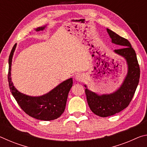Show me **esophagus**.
I'll use <instances>...</instances> for the list:
<instances>
[{
    "label": "esophagus",
    "instance_id": "1",
    "mask_svg": "<svg viewBox=\"0 0 147 147\" xmlns=\"http://www.w3.org/2000/svg\"><path fill=\"white\" fill-rule=\"evenodd\" d=\"M75 78H76V80L77 81H78V82H81V81H82V80H83V79H84V76H83L82 74H76V76H75Z\"/></svg>",
    "mask_w": 147,
    "mask_h": 147
}]
</instances>
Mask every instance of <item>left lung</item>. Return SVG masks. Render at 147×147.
<instances>
[{
	"label": "left lung",
	"instance_id": "8db88e82",
	"mask_svg": "<svg viewBox=\"0 0 147 147\" xmlns=\"http://www.w3.org/2000/svg\"><path fill=\"white\" fill-rule=\"evenodd\" d=\"M107 32L111 42L121 47L114 50V53L126 59L128 72L119 88L109 94H98L89 90L86 85H84L89 108L95 115L102 117L115 115L128 107L135 93L140 77V69L136 52L130 42L111 30L107 28Z\"/></svg>",
	"mask_w": 147,
	"mask_h": 147
}]
</instances>
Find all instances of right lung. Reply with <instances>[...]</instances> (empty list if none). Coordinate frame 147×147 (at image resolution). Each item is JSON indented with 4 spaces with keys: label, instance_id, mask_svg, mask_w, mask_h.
<instances>
[{
    "label": "right lung",
    "instance_id": "obj_1",
    "mask_svg": "<svg viewBox=\"0 0 147 147\" xmlns=\"http://www.w3.org/2000/svg\"><path fill=\"white\" fill-rule=\"evenodd\" d=\"M45 27L46 26L38 27L36 30H43ZM16 46V43L11 49L8 60V82L12 95L21 109L29 116L41 121L58 119L65 108L69 92L73 86V78L63 81L49 93L41 96H32L21 93L15 88L11 78L12 58Z\"/></svg>",
    "mask_w": 147,
    "mask_h": 147
}]
</instances>
